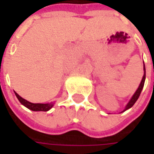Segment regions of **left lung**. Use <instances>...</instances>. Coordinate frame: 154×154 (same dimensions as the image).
<instances>
[{"label":"left lung","mask_w":154,"mask_h":154,"mask_svg":"<svg viewBox=\"0 0 154 154\" xmlns=\"http://www.w3.org/2000/svg\"><path fill=\"white\" fill-rule=\"evenodd\" d=\"M144 74H143V77H142V80L140 81V83L139 87L137 88V90L135 91V92L134 93V95L132 96V98H130V100L128 101V103H127V105H126V107H125V109H123V111H125V110H127L129 108H131L132 106H133L134 103L137 101V99L139 98L140 97V92L142 91V89H143V86H144V83H145V80H146V68H145V64H144Z\"/></svg>","instance_id":"left-lung-1"}]
</instances>
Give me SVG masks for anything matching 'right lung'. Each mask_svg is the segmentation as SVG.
Returning <instances> with one entry per match:
<instances>
[{
  "mask_svg": "<svg viewBox=\"0 0 154 154\" xmlns=\"http://www.w3.org/2000/svg\"><path fill=\"white\" fill-rule=\"evenodd\" d=\"M15 95L17 98L19 99V101L24 106H26L31 110L33 111H48L54 106V103H33L26 100L25 98L20 97L17 92H15Z\"/></svg>",
  "mask_w": 154,
  "mask_h": 154,
  "instance_id": "add662e5",
  "label": "right lung"
}]
</instances>
